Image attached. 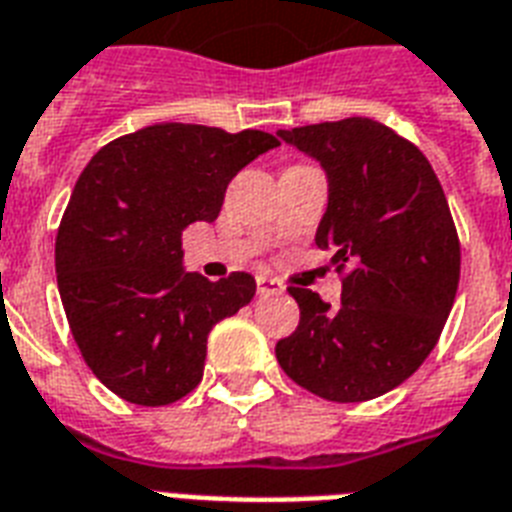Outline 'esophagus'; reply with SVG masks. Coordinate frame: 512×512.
<instances>
[{
  "instance_id": "1",
  "label": "esophagus",
  "mask_w": 512,
  "mask_h": 512,
  "mask_svg": "<svg viewBox=\"0 0 512 512\" xmlns=\"http://www.w3.org/2000/svg\"><path fill=\"white\" fill-rule=\"evenodd\" d=\"M284 287L276 279H268V276H257V295L265 298V295H282Z\"/></svg>"
}]
</instances>
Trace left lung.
<instances>
[{"instance_id":"obj_1","label":"left lung","mask_w":512,"mask_h":512,"mask_svg":"<svg viewBox=\"0 0 512 512\" xmlns=\"http://www.w3.org/2000/svg\"><path fill=\"white\" fill-rule=\"evenodd\" d=\"M330 182L317 247L333 249L341 306L290 287L295 333L276 360L330 403H365L413 376L435 349L459 287L462 249L440 179L413 142L370 117L279 131ZM351 264V269L345 265Z\"/></svg>"}]
</instances>
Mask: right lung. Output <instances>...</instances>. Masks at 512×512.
<instances>
[{"instance_id": "right-lung-1", "label": "right lung", "mask_w": 512, "mask_h": 512, "mask_svg": "<svg viewBox=\"0 0 512 512\" xmlns=\"http://www.w3.org/2000/svg\"><path fill=\"white\" fill-rule=\"evenodd\" d=\"M279 147L265 131L158 123L104 144L56 236V279L85 365L109 392L158 408L204 376L206 338L255 298L244 271H182V230L214 222L230 179Z\"/></svg>"}]
</instances>
